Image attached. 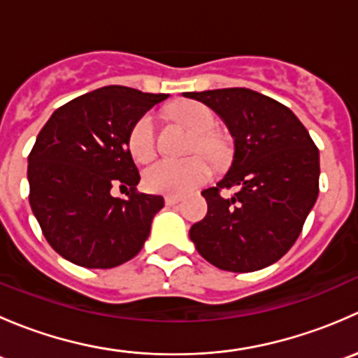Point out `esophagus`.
<instances>
[{
	"mask_svg": "<svg viewBox=\"0 0 358 358\" xmlns=\"http://www.w3.org/2000/svg\"><path fill=\"white\" fill-rule=\"evenodd\" d=\"M180 201H182V197H180V196H166V197H164V202H166V206L178 204Z\"/></svg>",
	"mask_w": 358,
	"mask_h": 358,
	"instance_id": "obj_1",
	"label": "esophagus"
}]
</instances>
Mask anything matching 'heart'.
<instances>
[{
	"label": "heart",
	"instance_id": "b5f03b06",
	"mask_svg": "<svg viewBox=\"0 0 358 358\" xmlns=\"http://www.w3.org/2000/svg\"><path fill=\"white\" fill-rule=\"evenodd\" d=\"M176 119L196 133L192 152H204L211 161L222 162L227 157V147L222 136L213 133L215 115L199 102H183L176 106ZM128 149L133 159L145 162L156 154V117L152 112L140 115L128 133ZM213 176L211 162L202 156L185 161L161 159L143 171V183L150 192L182 196L204 185Z\"/></svg>",
	"mask_w": 358,
	"mask_h": 358
}]
</instances>
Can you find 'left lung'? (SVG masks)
<instances>
[{
  "label": "left lung",
  "mask_w": 358,
  "mask_h": 358,
  "mask_svg": "<svg viewBox=\"0 0 358 358\" xmlns=\"http://www.w3.org/2000/svg\"><path fill=\"white\" fill-rule=\"evenodd\" d=\"M220 115L234 159L216 187L202 190L208 213L190 241L211 265L255 272L279 262L301 234L319 196V149L291 109L248 88L183 93ZM236 189L222 198V188Z\"/></svg>",
  "instance_id": "obj_1"
}]
</instances>
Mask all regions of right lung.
Instances as JSON below:
<instances>
[{"label": "right lung", "mask_w": 358, "mask_h": 358, "mask_svg": "<svg viewBox=\"0 0 358 358\" xmlns=\"http://www.w3.org/2000/svg\"><path fill=\"white\" fill-rule=\"evenodd\" d=\"M169 95L103 86L59 107L29 154V202L48 244L86 268H114L135 258L164 206L136 192L128 149L133 122ZM114 186L130 189L126 200Z\"/></svg>", "instance_id": "right-lung-1"}]
</instances>
